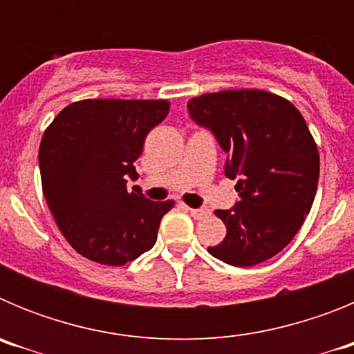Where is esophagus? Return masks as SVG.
<instances>
[{"label":"esophagus","instance_id":"1","mask_svg":"<svg viewBox=\"0 0 354 354\" xmlns=\"http://www.w3.org/2000/svg\"><path fill=\"white\" fill-rule=\"evenodd\" d=\"M187 211H189V214L195 218V220H204V218H207L209 216V211L207 209H192L187 207Z\"/></svg>","mask_w":354,"mask_h":354}]
</instances>
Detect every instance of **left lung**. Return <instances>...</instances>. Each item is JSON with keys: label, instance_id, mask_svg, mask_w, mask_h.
Returning a JSON list of instances; mask_svg holds the SVG:
<instances>
[{"label": "left lung", "instance_id": "8db88e82", "mask_svg": "<svg viewBox=\"0 0 354 354\" xmlns=\"http://www.w3.org/2000/svg\"><path fill=\"white\" fill-rule=\"evenodd\" d=\"M187 109L228 154L225 175L237 179L239 193L232 209L216 211L227 236L207 252L237 268L268 261L301 228L317 192L319 152L305 118L287 99L257 88L204 93Z\"/></svg>", "mask_w": 354, "mask_h": 354}]
</instances>
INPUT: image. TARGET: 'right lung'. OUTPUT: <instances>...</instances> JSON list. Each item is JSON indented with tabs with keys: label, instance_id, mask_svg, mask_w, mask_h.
<instances>
[{
	"label": "right lung",
	"instance_id": "1",
	"mask_svg": "<svg viewBox=\"0 0 354 354\" xmlns=\"http://www.w3.org/2000/svg\"><path fill=\"white\" fill-rule=\"evenodd\" d=\"M167 99H84L68 104L40 142L42 192L68 245L106 266H124L156 245L174 200L150 202L134 161L152 127L167 118Z\"/></svg>",
	"mask_w": 354,
	"mask_h": 354
}]
</instances>
